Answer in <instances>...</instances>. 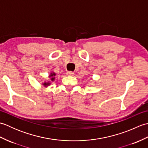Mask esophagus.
Instances as JSON below:
<instances>
[{
  "instance_id": "34e87169",
  "label": "esophagus",
  "mask_w": 148,
  "mask_h": 148,
  "mask_svg": "<svg viewBox=\"0 0 148 148\" xmlns=\"http://www.w3.org/2000/svg\"><path fill=\"white\" fill-rule=\"evenodd\" d=\"M66 74H67V76H73V75L74 74V72L72 71H67V72H66Z\"/></svg>"
}]
</instances>
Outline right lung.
I'll use <instances>...</instances> for the list:
<instances>
[{
  "label": "right lung",
  "instance_id": "obj_1",
  "mask_svg": "<svg viewBox=\"0 0 148 148\" xmlns=\"http://www.w3.org/2000/svg\"><path fill=\"white\" fill-rule=\"evenodd\" d=\"M55 76V73H51V74L49 75V77H51V81H54V79H55V77H54V76ZM44 85H45V86H48V85H49L50 84V83L49 82H48V83H45L43 84Z\"/></svg>",
  "mask_w": 148,
  "mask_h": 148
}]
</instances>
